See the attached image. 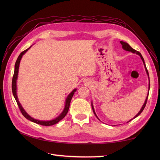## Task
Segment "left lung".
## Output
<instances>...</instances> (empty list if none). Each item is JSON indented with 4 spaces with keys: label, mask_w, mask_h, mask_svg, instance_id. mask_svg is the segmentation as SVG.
<instances>
[{
    "label": "left lung",
    "mask_w": 160,
    "mask_h": 160,
    "mask_svg": "<svg viewBox=\"0 0 160 160\" xmlns=\"http://www.w3.org/2000/svg\"><path fill=\"white\" fill-rule=\"evenodd\" d=\"M120 43L122 44V48H123V49H124V50H126V51H128V52H132V53H135L136 54H138V55H139L140 56V58H142V61H143V63H144V67H145V69H146V71H147V75H148V78H149V76H148V70H147V67H146V64H145V62H144V58H143V57H142V54L139 52H137L136 50H135V49H133L132 48V47L128 45V43H127V42H123V41H120ZM149 89H150V80H149V85H148V93H149ZM148 96H147V98H146V100H145V102H144V104H143V106H142V108L140 109V111H139V113L135 115V116L132 118V119H134V118H137L139 115H140L142 111H143V110L144 109V108H145V107H146V104H147V99H148ZM91 107H92V109H93V113H94V114H95V115H96V116L97 117V118L98 119V120H99V118H98V116L96 115V113H95V111H94V108H93V103H91ZM129 120L128 122H130L131 120Z\"/></svg>",
    "instance_id": "1"
}]
</instances>
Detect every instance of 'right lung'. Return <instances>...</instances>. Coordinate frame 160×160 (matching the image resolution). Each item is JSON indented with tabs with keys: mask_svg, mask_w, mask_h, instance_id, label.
Masks as SVG:
<instances>
[{
	"mask_svg": "<svg viewBox=\"0 0 160 160\" xmlns=\"http://www.w3.org/2000/svg\"><path fill=\"white\" fill-rule=\"evenodd\" d=\"M30 47H29V48H30ZM29 48H28V49H26L25 51H23L22 52L20 53L19 56L18 57V58H17V60H16V64H15L14 73H13V78H12V93H13V97H14L15 100L16 101V102H17V104H18V107L20 108V112H21L22 114L23 115V116L25 117V118L28 119V120L32 121L33 122H34V123L42 125V126H52V125H53V124H56L59 121H60L61 120H62V119H63L64 117H65V115L68 113V111H69V106H70L71 100V99H72V97L73 96L74 93L76 91V89H75L74 90H73L72 91H71L69 96H67V99H66V102H65V107H64V108L63 111L62 112V113H61L58 117H57L56 118L54 119V120H50V121H41V120H36V119L32 118L31 116H30V115H29L28 113H27L26 111L24 110V108L21 106V104H20L19 101H18V97H17V94H16V80H17V78H18V69H19V64H20V60H21L22 56L27 52H28V50Z\"/></svg>",
	"mask_w": 160,
	"mask_h": 160,
	"instance_id": "obj_1",
	"label": "right lung"
}]
</instances>
